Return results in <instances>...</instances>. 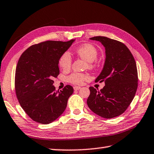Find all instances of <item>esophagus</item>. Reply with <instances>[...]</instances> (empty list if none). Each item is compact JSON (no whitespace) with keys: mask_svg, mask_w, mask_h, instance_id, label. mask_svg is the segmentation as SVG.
<instances>
[{"mask_svg":"<svg viewBox=\"0 0 154 154\" xmlns=\"http://www.w3.org/2000/svg\"><path fill=\"white\" fill-rule=\"evenodd\" d=\"M73 89L74 90H79L81 89V87H79V86H74L73 87Z\"/></svg>","mask_w":154,"mask_h":154,"instance_id":"esophagus-1","label":"esophagus"}]
</instances>
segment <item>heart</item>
<instances>
[{"label": "heart", "mask_w": 154, "mask_h": 154, "mask_svg": "<svg viewBox=\"0 0 154 154\" xmlns=\"http://www.w3.org/2000/svg\"><path fill=\"white\" fill-rule=\"evenodd\" d=\"M98 49L95 45L91 43H85L80 45L75 49L76 55L81 59L85 60L89 63L90 67H94L96 65V58L98 55ZM59 65L61 68L65 71H69L71 67L72 59L71 56L68 51H65L60 57L59 60ZM90 77L88 74L83 73H71L68 77L69 82L76 85H82L85 81L89 80Z\"/></svg>", "instance_id": "1"}]
</instances>
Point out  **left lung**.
I'll list each match as a JSON object with an SVG mask.
<instances>
[{
	"label": "left lung",
	"instance_id": "1",
	"mask_svg": "<svg viewBox=\"0 0 154 154\" xmlns=\"http://www.w3.org/2000/svg\"><path fill=\"white\" fill-rule=\"evenodd\" d=\"M90 39L100 41L105 47V64L95 82L104 81L105 85L100 91L90 87L87 103L97 115L113 118L124 113L135 97L138 85L136 63L122 42L102 36Z\"/></svg>",
	"mask_w": 154,
	"mask_h": 154
}]
</instances>
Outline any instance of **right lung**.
<instances>
[{
    "mask_svg": "<svg viewBox=\"0 0 154 154\" xmlns=\"http://www.w3.org/2000/svg\"><path fill=\"white\" fill-rule=\"evenodd\" d=\"M74 40L46 41L24 51L15 71L14 89L21 107L36 122L48 124L64 112L73 87L56 91L54 77L59 75V60Z\"/></svg>",
    "mask_w": 154,
    "mask_h": 154,
    "instance_id": "obj_1",
    "label": "right lung"
}]
</instances>
